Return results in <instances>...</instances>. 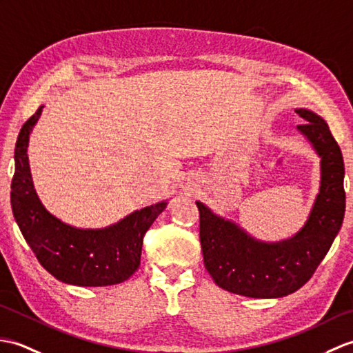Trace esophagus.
<instances>
[{
  "label": "esophagus",
  "mask_w": 353,
  "mask_h": 353,
  "mask_svg": "<svg viewBox=\"0 0 353 353\" xmlns=\"http://www.w3.org/2000/svg\"><path fill=\"white\" fill-rule=\"evenodd\" d=\"M185 191L188 192V194H192V186L191 185H188V186H185Z\"/></svg>",
  "instance_id": "esophagus-1"
}]
</instances>
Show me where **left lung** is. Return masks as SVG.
<instances>
[{"label":"left lung","mask_w":353,"mask_h":353,"mask_svg":"<svg viewBox=\"0 0 353 353\" xmlns=\"http://www.w3.org/2000/svg\"><path fill=\"white\" fill-rule=\"evenodd\" d=\"M297 132L320 157V186L303 226L281 241H262L201 201L200 243L208 273L220 288L254 299L288 296L310 281L341 229L346 194L341 150L326 121L299 108Z\"/></svg>","instance_id":"obj_1"}]
</instances>
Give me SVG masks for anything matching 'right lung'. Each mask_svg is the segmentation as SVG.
Returning a JSON list of instances; mask_svg holds the SVG:
<instances>
[{"instance_id": "right-lung-1", "label": "right lung", "mask_w": 353, "mask_h": 353, "mask_svg": "<svg viewBox=\"0 0 353 353\" xmlns=\"http://www.w3.org/2000/svg\"><path fill=\"white\" fill-rule=\"evenodd\" d=\"M43 106L22 125L14 147L12 212L22 236L37 261L57 281L77 287L121 283L137 272L142 239L168 201L125 215L106 228H76L52 215L37 196L28 162V141Z\"/></svg>"}]
</instances>
